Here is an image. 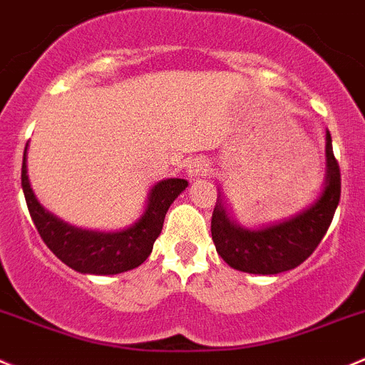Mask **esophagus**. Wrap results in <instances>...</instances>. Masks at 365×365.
<instances>
[{"label":"esophagus","instance_id":"34e87169","mask_svg":"<svg viewBox=\"0 0 365 365\" xmlns=\"http://www.w3.org/2000/svg\"><path fill=\"white\" fill-rule=\"evenodd\" d=\"M207 172H210V166H207V163L204 161L202 158L190 159V161L186 163V173H188V177L206 175Z\"/></svg>","mask_w":365,"mask_h":365}]
</instances>
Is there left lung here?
Instances as JSON below:
<instances>
[{"label": "left lung", "instance_id": "obj_1", "mask_svg": "<svg viewBox=\"0 0 365 365\" xmlns=\"http://www.w3.org/2000/svg\"><path fill=\"white\" fill-rule=\"evenodd\" d=\"M341 200V170L326 130V173L317 199L279 222L245 227L227 211L222 193L211 217V237L218 256L232 269L249 274H279L304 262L321 244Z\"/></svg>", "mask_w": 365, "mask_h": 365}]
</instances>
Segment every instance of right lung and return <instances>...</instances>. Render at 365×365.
Masks as SVG:
<instances>
[{
    "label": "right lung",
    "instance_id": "1",
    "mask_svg": "<svg viewBox=\"0 0 365 365\" xmlns=\"http://www.w3.org/2000/svg\"><path fill=\"white\" fill-rule=\"evenodd\" d=\"M26 150L29 143L23 154L21 186L30 217L50 251L81 274L113 276L140 267L150 256L155 238L161 235L168 207L188 188V180L185 179H163L150 188L145 211L134 224L118 231L76 227L44 210L37 200L26 172Z\"/></svg>",
    "mask_w": 365,
    "mask_h": 365
}]
</instances>
